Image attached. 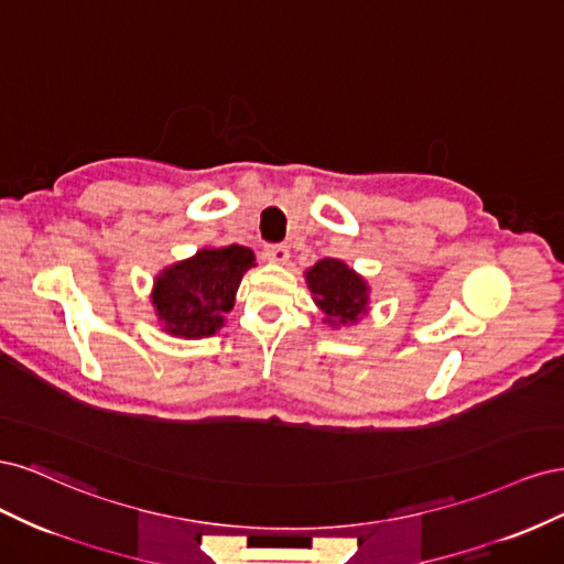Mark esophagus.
Masks as SVG:
<instances>
[{"label":"esophagus","mask_w":564,"mask_h":564,"mask_svg":"<svg viewBox=\"0 0 564 564\" xmlns=\"http://www.w3.org/2000/svg\"><path fill=\"white\" fill-rule=\"evenodd\" d=\"M265 259L270 263H286L289 261V247L286 245H272L265 249Z\"/></svg>","instance_id":"34e87169"}]
</instances>
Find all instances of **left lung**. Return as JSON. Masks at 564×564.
Returning a JSON list of instances; mask_svg holds the SVG:
<instances>
[{"instance_id": "left-lung-1", "label": "left lung", "mask_w": 564, "mask_h": 564, "mask_svg": "<svg viewBox=\"0 0 564 564\" xmlns=\"http://www.w3.org/2000/svg\"><path fill=\"white\" fill-rule=\"evenodd\" d=\"M305 282L313 292V301L324 315V322L355 324L369 311V286L362 275H357L338 259H322L311 270H305Z\"/></svg>"}]
</instances>
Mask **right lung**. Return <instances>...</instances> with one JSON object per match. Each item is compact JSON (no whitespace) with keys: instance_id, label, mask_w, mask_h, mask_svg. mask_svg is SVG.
<instances>
[{"instance_id":"obj_1","label":"right lung","mask_w":564,"mask_h":564,"mask_svg":"<svg viewBox=\"0 0 564 564\" xmlns=\"http://www.w3.org/2000/svg\"><path fill=\"white\" fill-rule=\"evenodd\" d=\"M256 265L249 247L199 249L193 259L164 268L152 286V305L164 332L183 338L216 334L232 311L237 286Z\"/></svg>"}]
</instances>
